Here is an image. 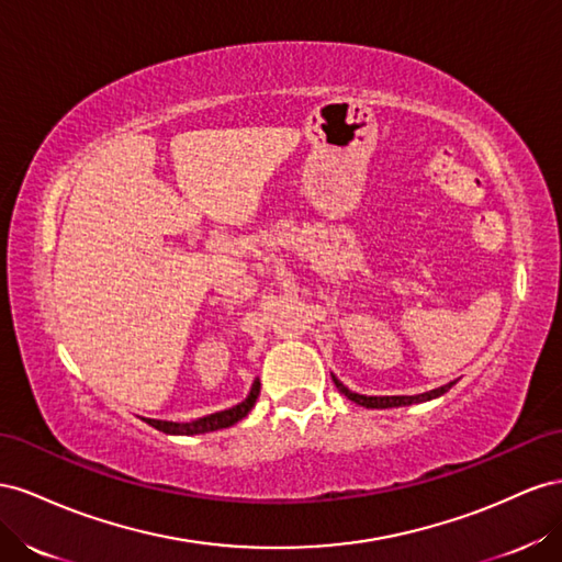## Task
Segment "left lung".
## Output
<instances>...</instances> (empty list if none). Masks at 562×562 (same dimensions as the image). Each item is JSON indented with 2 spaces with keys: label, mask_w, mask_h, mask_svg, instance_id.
<instances>
[{
  "label": "left lung",
  "mask_w": 562,
  "mask_h": 562,
  "mask_svg": "<svg viewBox=\"0 0 562 562\" xmlns=\"http://www.w3.org/2000/svg\"><path fill=\"white\" fill-rule=\"evenodd\" d=\"M331 379L336 383V389H339L348 400H352V403L362 405L367 409H389V407H407V405H414V403H426V400L440 397L442 393H447L454 386V381H452V383H447V386H440V389L428 391V393H419V395H360V393L348 391L336 376H331Z\"/></svg>",
  "instance_id": "left-lung-1"
}]
</instances>
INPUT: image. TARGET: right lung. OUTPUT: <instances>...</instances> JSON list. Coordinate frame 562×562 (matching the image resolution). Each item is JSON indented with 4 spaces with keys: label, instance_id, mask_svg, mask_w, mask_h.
Segmentation results:
<instances>
[{
    "label": "right lung",
    "instance_id": "add662e5",
    "mask_svg": "<svg viewBox=\"0 0 562 562\" xmlns=\"http://www.w3.org/2000/svg\"><path fill=\"white\" fill-rule=\"evenodd\" d=\"M261 391V381L256 379L251 383V391L249 395L243 400V403L231 407V409H223L210 416H202L198 422H188V424H179V422H159V419H146V424H150L153 428L167 432V436H200V432H212V430H221V428H228L233 424H237L239 419H245V416L251 412L256 397H259Z\"/></svg>",
    "mask_w": 562,
    "mask_h": 562
}]
</instances>
